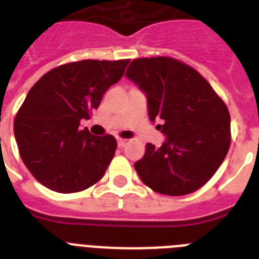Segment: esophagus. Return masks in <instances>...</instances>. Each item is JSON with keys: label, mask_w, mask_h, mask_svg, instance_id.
Here are the masks:
<instances>
[{"label": "esophagus", "mask_w": 259, "mask_h": 259, "mask_svg": "<svg viewBox=\"0 0 259 259\" xmlns=\"http://www.w3.org/2000/svg\"><path fill=\"white\" fill-rule=\"evenodd\" d=\"M127 145V140L125 138H118V147H125Z\"/></svg>", "instance_id": "1"}]
</instances>
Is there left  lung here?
I'll return each mask as SVG.
<instances>
[{"label": "left lung", "mask_w": 259, "mask_h": 259, "mask_svg": "<svg viewBox=\"0 0 259 259\" xmlns=\"http://www.w3.org/2000/svg\"><path fill=\"white\" fill-rule=\"evenodd\" d=\"M126 76L146 93L149 117L167 136L160 147L147 143L134 168L151 190L168 196L188 195L207 183L230 146L228 106L209 82L170 56L140 58Z\"/></svg>", "instance_id": "1"}]
</instances>
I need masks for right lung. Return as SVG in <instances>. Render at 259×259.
<instances>
[{
	"label": "right lung",
	"instance_id": "1",
	"mask_svg": "<svg viewBox=\"0 0 259 259\" xmlns=\"http://www.w3.org/2000/svg\"><path fill=\"white\" fill-rule=\"evenodd\" d=\"M129 59L79 60L52 68L30 89L14 118L19 155L31 175L60 193L84 191L104 177L117 149L110 134L80 129Z\"/></svg>",
	"mask_w": 259,
	"mask_h": 259
}]
</instances>
